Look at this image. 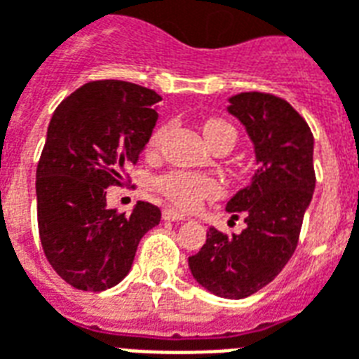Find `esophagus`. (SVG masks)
<instances>
[{
    "instance_id": "1",
    "label": "esophagus",
    "mask_w": 359,
    "mask_h": 359,
    "mask_svg": "<svg viewBox=\"0 0 359 359\" xmlns=\"http://www.w3.org/2000/svg\"><path fill=\"white\" fill-rule=\"evenodd\" d=\"M163 219L180 222V220H187V217L182 213H179V211H175V209H165V211H163Z\"/></svg>"
}]
</instances>
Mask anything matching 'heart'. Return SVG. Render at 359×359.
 I'll return each mask as SVG.
<instances>
[{
	"mask_svg": "<svg viewBox=\"0 0 359 359\" xmlns=\"http://www.w3.org/2000/svg\"><path fill=\"white\" fill-rule=\"evenodd\" d=\"M163 135H165V127H158L150 137L148 146L152 150H156L161 139H163ZM203 137H205L211 148L217 144L233 146L236 140H238V131L224 119L213 118L207 119L203 123ZM158 188L167 200H171L180 209H194L203 198H211V196L219 192V184L213 179L203 177V175H190V172L182 171L167 172L163 177H159Z\"/></svg>",
	"mask_w": 359,
	"mask_h": 359,
	"instance_id": "heart-1",
	"label": "heart"
}]
</instances>
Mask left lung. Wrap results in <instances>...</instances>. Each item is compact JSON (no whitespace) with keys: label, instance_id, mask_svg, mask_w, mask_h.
Segmentation results:
<instances>
[{"label":"left lung","instance_id":"left-lung-1","mask_svg":"<svg viewBox=\"0 0 359 359\" xmlns=\"http://www.w3.org/2000/svg\"><path fill=\"white\" fill-rule=\"evenodd\" d=\"M255 146L251 184L226 203L232 219L245 217L241 233L209 228L200 251L188 259L201 287L224 299H245L268 285L293 257L302 219L316 187L314 137L287 100L268 93L228 98Z\"/></svg>","mask_w":359,"mask_h":359}]
</instances>
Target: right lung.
<instances>
[{"instance_id":"right-lung-1","label":"right lung","mask_w":359,"mask_h":359,"mask_svg":"<svg viewBox=\"0 0 359 359\" xmlns=\"http://www.w3.org/2000/svg\"><path fill=\"white\" fill-rule=\"evenodd\" d=\"M161 97L140 85L100 79L55 110L36 171L39 240L66 283L104 291L123 280L139 241L159 224V207L139 201L131 215L106 207V188L126 180L158 121Z\"/></svg>"}]
</instances>
